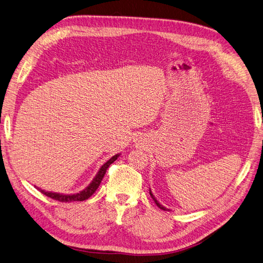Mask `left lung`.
<instances>
[{"mask_svg":"<svg viewBox=\"0 0 263 263\" xmlns=\"http://www.w3.org/2000/svg\"><path fill=\"white\" fill-rule=\"evenodd\" d=\"M149 194H151V197H152V199L154 200V202L156 203V205L160 209V210H164V211H169V209H167V208H165L163 204H160V203L157 201V199L155 198V196L153 194V192H152V190H151V188H149Z\"/></svg>","mask_w":263,"mask_h":263,"instance_id":"8db88e82","label":"left lung"}]
</instances>
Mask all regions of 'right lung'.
Listing matches in <instances>:
<instances>
[{"mask_svg":"<svg viewBox=\"0 0 263 263\" xmlns=\"http://www.w3.org/2000/svg\"><path fill=\"white\" fill-rule=\"evenodd\" d=\"M121 154H116L115 156H112L110 159H108L107 162L99 168V171L97 172L96 176L94 177V179L90 181V183L87 185L85 189H83L82 191L78 192V193H73V194H64V193H59V192H52V191H46L42 190L41 188L38 187V190H40L42 193L46 194L47 197L51 198L53 200H58L60 202H73V201H84L87 200L88 198H90L94 192L97 190V188L99 187V184L103 180V178L106 174L107 168L111 165L115 160L119 157Z\"/></svg>","mask_w":263,"mask_h":263,"instance_id":"right-lung-1","label":"right lung"}]
</instances>
